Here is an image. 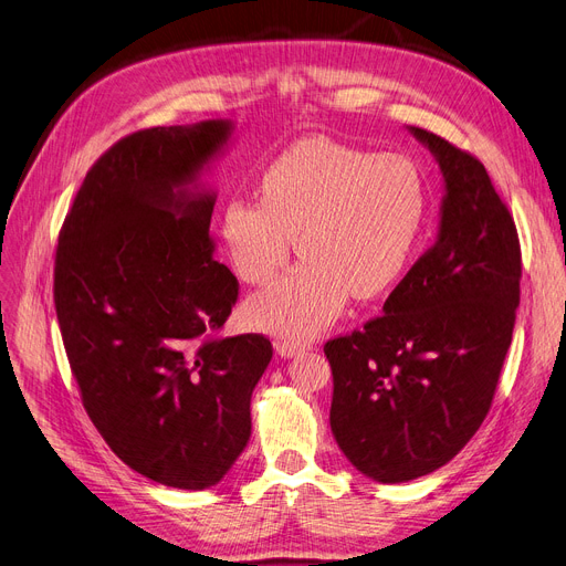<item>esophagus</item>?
<instances>
[{"mask_svg": "<svg viewBox=\"0 0 566 566\" xmlns=\"http://www.w3.org/2000/svg\"><path fill=\"white\" fill-rule=\"evenodd\" d=\"M312 343H305V340H291V338H284L277 343V352L282 354V357H296V354L310 349Z\"/></svg>", "mask_w": 566, "mask_h": 566, "instance_id": "1", "label": "esophagus"}]
</instances>
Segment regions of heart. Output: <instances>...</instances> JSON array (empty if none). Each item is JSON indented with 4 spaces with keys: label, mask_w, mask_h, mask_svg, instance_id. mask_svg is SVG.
<instances>
[{
    "label": "heart",
    "mask_w": 566,
    "mask_h": 566,
    "mask_svg": "<svg viewBox=\"0 0 566 566\" xmlns=\"http://www.w3.org/2000/svg\"><path fill=\"white\" fill-rule=\"evenodd\" d=\"M261 200L233 198L223 244L247 284H268L296 247L305 261L247 305L249 322L310 338L354 298L382 296L415 256L429 217L427 181L412 158L310 137L272 160Z\"/></svg>",
    "instance_id": "1"
}]
</instances>
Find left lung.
Returning <instances> with one entry per match:
<instances>
[{"mask_svg": "<svg viewBox=\"0 0 566 566\" xmlns=\"http://www.w3.org/2000/svg\"><path fill=\"white\" fill-rule=\"evenodd\" d=\"M441 165L438 240L364 328L331 338V431L378 483L448 464L483 424L511 347L522 251L509 205L473 154L412 128Z\"/></svg>", "mask_w": 566, "mask_h": 566, "instance_id": "left-lung-1", "label": "left lung"}]
</instances>
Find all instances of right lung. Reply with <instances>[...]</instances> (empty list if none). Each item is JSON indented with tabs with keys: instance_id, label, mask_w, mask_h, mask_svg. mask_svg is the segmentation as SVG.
Wrapping results in <instances>:
<instances>
[{
	"instance_id": "right-lung-1",
	"label": "right lung",
	"mask_w": 566,
	"mask_h": 566,
	"mask_svg": "<svg viewBox=\"0 0 566 566\" xmlns=\"http://www.w3.org/2000/svg\"><path fill=\"white\" fill-rule=\"evenodd\" d=\"M228 120L109 146L60 228L53 301L83 408L120 462L177 490L217 485L251 436L263 333L223 338L240 282L214 259V196L191 184Z\"/></svg>"
}]
</instances>
